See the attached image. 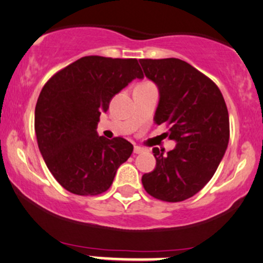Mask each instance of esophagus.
I'll use <instances>...</instances> for the list:
<instances>
[{
	"label": "esophagus",
	"instance_id": "obj_1",
	"mask_svg": "<svg viewBox=\"0 0 263 263\" xmlns=\"http://www.w3.org/2000/svg\"><path fill=\"white\" fill-rule=\"evenodd\" d=\"M143 152H144V148L138 147V145H135V147H134V153L135 154H141V153H143Z\"/></svg>",
	"mask_w": 263,
	"mask_h": 263
}]
</instances>
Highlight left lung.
Returning a JSON list of instances; mask_svg holds the SVG:
<instances>
[{
  "instance_id": "left-lung-1",
  "label": "left lung",
  "mask_w": 263,
  "mask_h": 263,
  "mask_svg": "<svg viewBox=\"0 0 263 263\" xmlns=\"http://www.w3.org/2000/svg\"><path fill=\"white\" fill-rule=\"evenodd\" d=\"M145 77L159 89L154 121L176 142L166 154L153 148L157 165L142 176L145 191L165 202L192 197L212 179L229 143V115L219 88L179 59H141Z\"/></svg>"
}]
</instances>
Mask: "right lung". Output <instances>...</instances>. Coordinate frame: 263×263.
<instances>
[{
	"label": "right lung",
	"instance_id": "add662e5",
	"mask_svg": "<svg viewBox=\"0 0 263 263\" xmlns=\"http://www.w3.org/2000/svg\"><path fill=\"white\" fill-rule=\"evenodd\" d=\"M135 78H143L136 59L84 56L46 82L35 106L37 145L50 173L78 196L109 190L134 145L125 138L98 136L101 111Z\"/></svg>",
	"mask_w": 263,
	"mask_h": 263
}]
</instances>
